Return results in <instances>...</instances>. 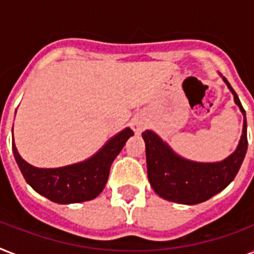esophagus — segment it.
<instances>
[{
	"instance_id": "1",
	"label": "esophagus",
	"mask_w": 254,
	"mask_h": 254,
	"mask_svg": "<svg viewBox=\"0 0 254 254\" xmlns=\"http://www.w3.org/2000/svg\"><path fill=\"white\" fill-rule=\"evenodd\" d=\"M131 127H133V130H134L135 133H141V131L145 129V125H143L142 121L135 120V121H133V124H131Z\"/></svg>"
}]
</instances>
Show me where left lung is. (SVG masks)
I'll return each instance as SVG.
<instances>
[{
    "label": "left lung",
    "mask_w": 254,
    "mask_h": 254,
    "mask_svg": "<svg viewBox=\"0 0 254 254\" xmlns=\"http://www.w3.org/2000/svg\"><path fill=\"white\" fill-rule=\"evenodd\" d=\"M235 96V103L244 115L243 134L236 151L216 163H199L181 158L158 135L145 130L142 138L146 146L147 177L159 196L181 204H197L220 192L235 179L248 149L247 119L239 96L223 77Z\"/></svg>",
    "instance_id": "1"
}]
</instances>
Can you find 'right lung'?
Wrapping results in <instances>:
<instances>
[{"instance_id": "1", "label": "right lung", "mask_w": 254, "mask_h": 254, "mask_svg": "<svg viewBox=\"0 0 254 254\" xmlns=\"http://www.w3.org/2000/svg\"><path fill=\"white\" fill-rule=\"evenodd\" d=\"M133 134V130L127 127L88 161L59 169L31 166L18 154L14 142L13 153L23 178L38 193L61 204L80 203L95 199L103 191L112 162Z\"/></svg>"}]
</instances>
